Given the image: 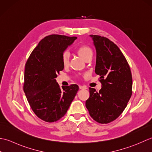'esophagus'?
<instances>
[{"label": "esophagus", "instance_id": "1", "mask_svg": "<svg viewBox=\"0 0 152 152\" xmlns=\"http://www.w3.org/2000/svg\"><path fill=\"white\" fill-rule=\"evenodd\" d=\"M79 88L80 89H86L87 87L86 86H82V85H79Z\"/></svg>", "mask_w": 152, "mask_h": 152}]
</instances>
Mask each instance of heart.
<instances>
[{"instance_id":"b5f03b06","label":"heart","mask_w":152,"mask_h":152,"mask_svg":"<svg viewBox=\"0 0 152 152\" xmlns=\"http://www.w3.org/2000/svg\"><path fill=\"white\" fill-rule=\"evenodd\" d=\"M77 53L78 54L83 60L86 61L93 56V50L88 46L82 45L77 48ZM61 62L64 66H68L69 62V54L67 51H65L61 56Z\"/></svg>"}]
</instances>
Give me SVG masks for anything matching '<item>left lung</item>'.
Instances as JSON below:
<instances>
[{
    "mask_svg": "<svg viewBox=\"0 0 152 152\" xmlns=\"http://www.w3.org/2000/svg\"><path fill=\"white\" fill-rule=\"evenodd\" d=\"M96 51L95 73L102 88H89L85 106L96 121L107 124L116 119L132 95V78L129 65L118 46L106 37L91 35Z\"/></svg>",
    "mask_w": 152,
    "mask_h": 152,
    "instance_id": "left-lung-1",
    "label": "left lung"
}]
</instances>
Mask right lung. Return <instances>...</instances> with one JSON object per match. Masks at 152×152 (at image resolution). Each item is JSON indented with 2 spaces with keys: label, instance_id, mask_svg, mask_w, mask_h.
Here are the masks:
<instances>
[{
  "label": "right lung",
  "instance_id": "right-lung-1",
  "mask_svg": "<svg viewBox=\"0 0 152 152\" xmlns=\"http://www.w3.org/2000/svg\"><path fill=\"white\" fill-rule=\"evenodd\" d=\"M76 37L50 35L34 49L25 67L23 91L33 112L46 122H54L66 113L79 86L71 85L61 90L56 78L64 66L61 56Z\"/></svg>",
  "mask_w": 152,
  "mask_h": 152
}]
</instances>
